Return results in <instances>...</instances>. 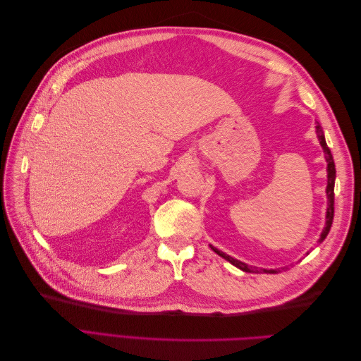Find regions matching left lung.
<instances>
[{"instance_id": "left-lung-1", "label": "left lung", "mask_w": 361, "mask_h": 361, "mask_svg": "<svg viewBox=\"0 0 361 361\" xmlns=\"http://www.w3.org/2000/svg\"><path fill=\"white\" fill-rule=\"evenodd\" d=\"M316 134H318V140L319 143L324 149V154H325V161H326V199H329V207H326V215H325V227L324 231L321 233V238L318 243H322L324 239L326 238V235H329L330 228H331V224H333V216H334V180H336V167H334V161H333V155H331V150L330 147L326 146V141H325V137H324V130L321 128V125L318 123L316 125ZM211 248L215 251V253L218 256H221L223 259H226L227 262H231L232 265H235L236 268L243 269L245 272H259V271H264V272H269V274H277V269H257V268H253V267H248L247 264H244V262L238 260V259H233L232 256H228L226 253H223V251H220L218 248L212 247Z\"/></svg>"}]
</instances>
